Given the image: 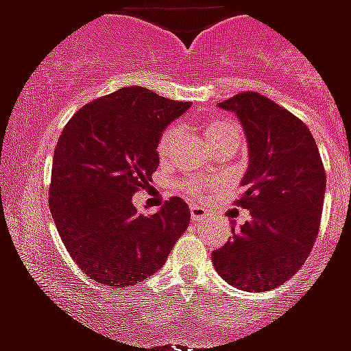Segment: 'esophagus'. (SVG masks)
I'll return each mask as SVG.
<instances>
[{
	"label": "esophagus",
	"instance_id": "1",
	"mask_svg": "<svg viewBox=\"0 0 351 351\" xmlns=\"http://www.w3.org/2000/svg\"><path fill=\"white\" fill-rule=\"evenodd\" d=\"M189 211H191V219L197 220V222H200V220L208 219V209H204L202 206H191L189 208Z\"/></svg>",
	"mask_w": 351,
	"mask_h": 351
}]
</instances>
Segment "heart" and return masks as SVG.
<instances>
[{
  "instance_id": "heart-1",
  "label": "heart",
  "mask_w": 351,
  "mask_h": 351,
  "mask_svg": "<svg viewBox=\"0 0 351 351\" xmlns=\"http://www.w3.org/2000/svg\"><path fill=\"white\" fill-rule=\"evenodd\" d=\"M204 134L209 140V143H215L217 140H222L226 136H240V127L231 120H209L204 123ZM175 140V129H165L162 132V136L158 140V154H165L167 149L171 147V143ZM182 189L193 198H200L204 191L208 189V182L202 178H193V180H186L182 184Z\"/></svg>"
}]
</instances>
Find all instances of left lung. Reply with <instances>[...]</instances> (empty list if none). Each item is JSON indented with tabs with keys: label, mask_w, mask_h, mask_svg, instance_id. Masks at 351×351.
Instances as JSON below:
<instances>
[{
	"label": "left lung",
	"mask_w": 351,
	"mask_h": 351,
	"mask_svg": "<svg viewBox=\"0 0 351 351\" xmlns=\"http://www.w3.org/2000/svg\"><path fill=\"white\" fill-rule=\"evenodd\" d=\"M242 123L250 165L237 206L251 219L211 253L231 286L266 291L299 271L315 244L326 191V171L315 138L302 120L258 93L220 101Z\"/></svg>",
	"instance_id": "1"
}]
</instances>
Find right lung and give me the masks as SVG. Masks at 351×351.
<instances>
[{"label": "right lung", "instance_id": "right-lung-1", "mask_svg": "<svg viewBox=\"0 0 351 351\" xmlns=\"http://www.w3.org/2000/svg\"><path fill=\"white\" fill-rule=\"evenodd\" d=\"M191 101L167 100L145 87H121L84 106L63 127L52 158L49 208L80 269L123 288L156 273L189 226L178 197L151 217L132 195L160 164L158 140Z\"/></svg>", "mask_w": 351, "mask_h": 351}]
</instances>
